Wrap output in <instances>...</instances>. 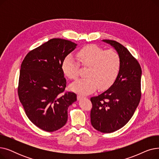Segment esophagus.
<instances>
[{
  "instance_id": "esophagus-1",
  "label": "esophagus",
  "mask_w": 159,
  "mask_h": 159,
  "mask_svg": "<svg viewBox=\"0 0 159 159\" xmlns=\"http://www.w3.org/2000/svg\"><path fill=\"white\" fill-rule=\"evenodd\" d=\"M84 97H83L82 95H80V94H79V95H77V100L79 101V100H80L82 98H83Z\"/></svg>"
}]
</instances>
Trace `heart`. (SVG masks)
<instances>
[{
  "mask_svg": "<svg viewBox=\"0 0 159 159\" xmlns=\"http://www.w3.org/2000/svg\"><path fill=\"white\" fill-rule=\"evenodd\" d=\"M79 62L83 67H88L86 78L73 82L70 89L80 94L92 93L97 88L102 90L112 85L119 74L120 58L114 50H104L96 45H88L77 53ZM63 73L70 79H76L79 76V63L68 55L65 57L61 65Z\"/></svg>",
  "mask_w": 159,
  "mask_h": 159,
  "instance_id": "obj_1",
  "label": "heart"
}]
</instances>
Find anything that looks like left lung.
I'll use <instances>...</instances> for the list:
<instances>
[{
  "instance_id": "1",
  "label": "left lung",
  "mask_w": 159,
  "mask_h": 159,
  "mask_svg": "<svg viewBox=\"0 0 159 159\" xmlns=\"http://www.w3.org/2000/svg\"><path fill=\"white\" fill-rule=\"evenodd\" d=\"M116 50L120 58L119 74L104 92L91 98V123L98 131L114 132L131 119L140 100V66L128 49L115 40H102Z\"/></svg>"
}]
</instances>
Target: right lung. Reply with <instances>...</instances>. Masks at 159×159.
Returning a JSON list of instances; mask_svg holds the SVG:
<instances>
[{"label": "right lung", "instance_id": "add662e5", "mask_svg": "<svg viewBox=\"0 0 159 159\" xmlns=\"http://www.w3.org/2000/svg\"><path fill=\"white\" fill-rule=\"evenodd\" d=\"M77 44L52 39L34 49L23 60L20 71L18 95L25 113L36 126L46 131L61 129L68 120V109L77 95H64L66 80L61 65Z\"/></svg>", "mask_w": 159, "mask_h": 159}]
</instances>
